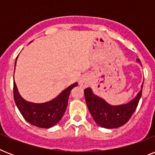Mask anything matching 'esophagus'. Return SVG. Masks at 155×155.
<instances>
[{
  "instance_id": "1",
  "label": "esophagus",
  "mask_w": 155,
  "mask_h": 155,
  "mask_svg": "<svg viewBox=\"0 0 155 155\" xmlns=\"http://www.w3.org/2000/svg\"><path fill=\"white\" fill-rule=\"evenodd\" d=\"M80 84L83 87H87V85L89 84V80L87 77H83L80 81Z\"/></svg>"
}]
</instances>
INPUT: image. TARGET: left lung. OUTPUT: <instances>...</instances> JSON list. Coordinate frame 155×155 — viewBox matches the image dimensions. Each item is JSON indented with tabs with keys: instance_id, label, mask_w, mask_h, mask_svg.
I'll return each instance as SVG.
<instances>
[{
	"instance_id": "8db88e82",
	"label": "left lung",
	"mask_w": 155,
	"mask_h": 155,
	"mask_svg": "<svg viewBox=\"0 0 155 155\" xmlns=\"http://www.w3.org/2000/svg\"><path fill=\"white\" fill-rule=\"evenodd\" d=\"M137 61L140 62L139 59ZM142 92V89H141L137 97L130 103L117 106L110 105L97 97L89 87L84 90V97L87 108L95 121L101 127L115 129L122 126L130 120L137 108Z\"/></svg>"
}]
</instances>
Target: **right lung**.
<instances>
[{
  "label": "right lung",
  "mask_w": 155,
  "mask_h": 155,
  "mask_svg": "<svg viewBox=\"0 0 155 155\" xmlns=\"http://www.w3.org/2000/svg\"><path fill=\"white\" fill-rule=\"evenodd\" d=\"M75 86H77V83L66 88L51 101L35 104L25 101L21 97L15 82H13V98L20 113L28 122L38 127L50 128L56 125L63 117L68 106L71 91Z\"/></svg>",
  "instance_id": "obj_1"
}]
</instances>
